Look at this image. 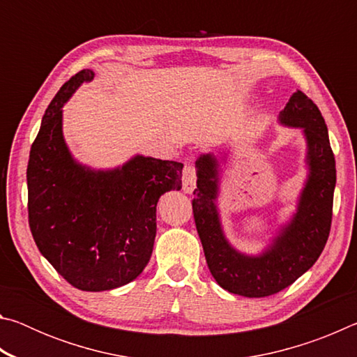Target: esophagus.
<instances>
[{"label":"esophagus","mask_w":357,"mask_h":357,"mask_svg":"<svg viewBox=\"0 0 357 357\" xmlns=\"http://www.w3.org/2000/svg\"><path fill=\"white\" fill-rule=\"evenodd\" d=\"M197 185V170L193 165H185L184 173H183V189L184 192L190 193L193 192Z\"/></svg>","instance_id":"34e87169"}]
</instances>
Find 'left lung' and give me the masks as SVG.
<instances>
[{"label":"left lung","mask_w":357,"mask_h":357,"mask_svg":"<svg viewBox=\"0 0 357 357\" xmlns=\"http://www.w3.org/2000/svg\"><path fill=\"white\" fill-rule=\"evenodd\" d=\"M280 121L302 128L309 146L310 174L298 213L274 244L259 257L241 255L223 236L215 209L217 162L211 154L197 162L193 219L208 268L219 285L245 298H264L282 291L309 271L328 243L335 189V157L324 118L313 100L294 93Z\"/></svg>","instance_id":"left-lung-1"}]
</instances>
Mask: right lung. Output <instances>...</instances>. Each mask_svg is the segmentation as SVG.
<instances>
[{"instance_id":"1","label":"right lung","mask_w":357,"mask_h":357,"mask_svg":"<svg viewBox=\"0 0 357 357\" xmlns=\"http://www.w3.org/2000/svg\"><path fill=\"white\" fill-rule=\"evenodd\" d=\"M93 77L89 69L70 77L42 118L26 168L28 222L39 252L66 282L105 291L137 279L148 264L157 202L183 187V164L137 155L118 170L93 172L74 162L61 107Z\"/></svg>"}]
</instances>
